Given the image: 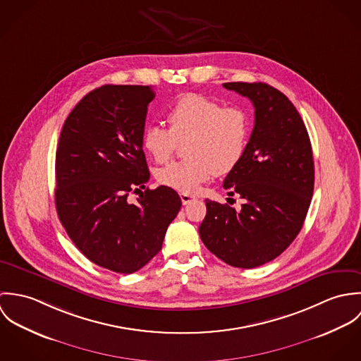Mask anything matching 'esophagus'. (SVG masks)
I'll return each instance as SVG.
<instances>
[{"label": "esophagus", "instance_id": "1", "mask_svg": "<svg viewBox=\"0 0 361 361\" xmlns=\"http://www.w3.org/2000/svg\"><path fill=\"white\" fill-rule=\"evenodd\" d=\"M180 200H182V204L186 206V204L195 202L196 197H193V196H190V195H186V193H180Z\"/></svg>", "mask_w": 361, "mask_h": 361}]
</instances>
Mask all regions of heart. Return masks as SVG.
Instances as JSON below:
<instances>
[{
    "mask_svg": "<svg viewBox=\"0 0 361 361\" xmlns=\"http://www.w3.org/2000/svg\"><path fill=\"white\" fill-rule=\"evenodd\" d=\"M168 129L149 126L142 136L145 152L157 164H166L185 145L182 162L157 171V180L180 193L193 195L215 172L235 169L246 153L250 119L240 106H225L219 102L189 93L179 97L166 112Z\"/></svg>",
    "mask_w": 361,
    "mask_h": 361,
    "instance_id": "heart-1",
    "label": "heart"
}]
</instances>
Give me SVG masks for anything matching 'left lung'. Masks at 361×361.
I'll return each instance as SVG.
<instances>
[{
	"mask_svg": "<svg viewBox=\"0 0 361 361\" xmlns=\"http://www.w3.org/2000/svg\"><path fill=\"white\" fill-rule=\"evenodd\" d=\"M255 105L246 153L224 180L236 211L206 200L199 233L207 249L232 267L255 268L283 253L299 235L314 190V161L305 122L290 100L267 83H224Z\"/></svg>",
	"mask_w": 361,
	"mask_h": 361,
	"instance_id": "obj_1",
	"label": "left lung"
}]
</instances>
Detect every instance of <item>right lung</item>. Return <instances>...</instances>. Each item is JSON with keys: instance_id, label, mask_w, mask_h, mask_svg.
Wrapping results in <instances>:
<instances>
[{"instance_id": "right-lung-1", "label": "right lung", "mask_w": 361, "mask_h": 361, "mask_svg": "<svg viewBox=\"0 0 361 361\" xmlns=\"http://www.w3.org/2000/svg\"><path fill=\"white\" fill-rule=\"evenodd\" d=\"M152 86L105 85L68 115L55 155V206L75 246L119 274L143 268L161 250L182 202L150 179L142 146ZM139 192L137 204L128 202Z\"/></svg>"}]
</instances>
